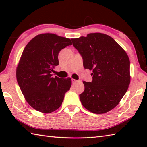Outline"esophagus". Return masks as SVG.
Masks as SVG:
<instances>
[{
    "mask_svg": "<svg viewBox=\"0 0 147 147\" xmlns=\"http://www.w3.org/2000/svg\"><path fill=\"white\" fill-rule=\"evenodd\" d=\"M71 81H72V83H73V84H74V83H75L76 82H78V80H74V79H72V80H71Z\"/></svg>",
    "mask_w": 147,
    "mask_h": 147,
    "instance_id": "34e87169",
    "label": "esophagus"
}]
</instances>
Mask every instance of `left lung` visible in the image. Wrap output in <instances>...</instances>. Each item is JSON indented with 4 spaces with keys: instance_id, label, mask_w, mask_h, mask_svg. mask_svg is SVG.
<instances>
[{
    "instance_id": "1",
    "label": "left lung",
    "mask_w": 147,
    "mask_h": 147,
    "mask_svg": "<svg viewBox=\"0 0 147 147\" xmlns=\"http://www.w3.org/2000/svg\"><path fill=\"white\" fill-rule=\"evenodd\" d=\"M82 56L85 69L93 71L92 82H83L80 95L83 107L95 114H104L116 106L130 83V62L124 50L109 36L100 33L72 38Z\"/></svg>"
}]
</instances>
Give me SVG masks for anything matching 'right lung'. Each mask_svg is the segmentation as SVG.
I'll return each mask as SVG.
<instances>
[{
	"label": "right lung",
	"instance_id": "obj_1",
	"mask_svg": "<svg viewBox=\"0 0 147 147\" xmlns=\"http://www.w3.org/2000/svg\"><path fill=\"white\" fill-rule=\"evenodd\" d=\"M71 40L52 33L40 34L28 43L16 69L17 82L26 102L35 110L51 113L61 105L71 79L52 77L58 55Z\"/></svg>",
	"mask_w": 147,
	"mask_h": 147
}]
</instances>
